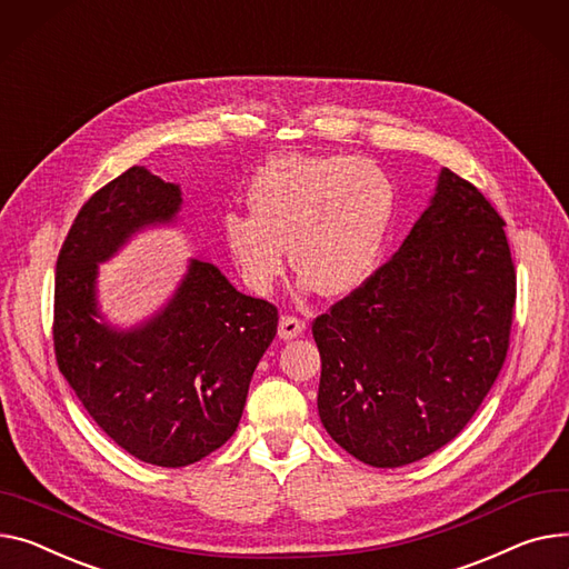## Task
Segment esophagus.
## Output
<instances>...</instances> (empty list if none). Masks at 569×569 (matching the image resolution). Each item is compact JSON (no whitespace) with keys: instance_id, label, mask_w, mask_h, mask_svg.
<instances>
[{"instance_id":"34e87169","label":"esophagus","mask_w":569,"mask_h":569,"mask_svg":"<svg viewBox=\"0 0 569 569\" xmlns=\"http://www.w3.org/2000/svg\"><path fill=\"white\" fill-rule=\"evenodd\" d=\"M307 331V322L299 320L295 316H281L279 320V338L283 340H290V338H297Z\"/></svg>"}]
</instances>
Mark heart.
Masks as SVG:
<instances>
[{
  "label": "heart",
  "mask_w": 569,
  "mask_h": 569,
  "mask_svg": "<svg viewBox=\"0 0 569 569\" xmlns=\"http://www.w3.org/2000/svg\"><path fill=\"white\" fill-rule=\"evenodd\" d=\"M251 212H226L221 231L244 283L270 290L290 258L305 290H357L372 272L396 208L389 176L352 156H281L253 176Z\"/></svg>",
  "instance_id": "1"
}]
</instances>
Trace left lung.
Here are the masks:
<instances>
[{
    "label": "left lung",
    "instance_id": "8db88e82",
    "mask_svg": "<svg viewBox=\"0 0 569 569\" xmlns=\"http://www.w3.org/2000/svg\"><path fill=\"white\" fill-rule=\"evenodd\" d=\"M503 226L469 180L441 169L396 256L313 320L320 421L359 462L423 460L495 385L517 295Z\"/></svg>",
    "mask_w": 569,
    "mask_h": 569
}]
</instances>
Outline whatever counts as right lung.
Instances as JSON below:
<instances>
[{"instance_id":"right-lung-1","label":"right lung","mask_w":569,"mask_h":569,"mask_svg":"<svg viewBox=\"0 0 569 569\" xmlns=\"http://www.w3.org/2000/svg\"><path fill=\"white\" fill-rule=\"evenodd\" d=\"M180 187L146 167L107 182L74 217L57 258L54 355L100 430L156 467L203 460L238 430L251 375L277 336L279 311L192 258L169 305L117 329L98 309V262L146 226L169 223Z\"/></svg>"}]
</instances>
